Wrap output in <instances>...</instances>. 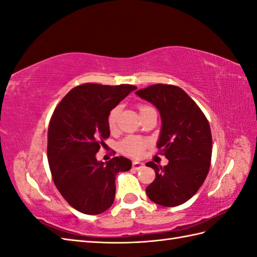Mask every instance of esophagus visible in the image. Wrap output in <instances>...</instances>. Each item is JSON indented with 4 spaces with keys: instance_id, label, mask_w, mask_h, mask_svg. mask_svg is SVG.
<instances>
[{
    "instance_id": "1",
    "label": "esophagus",
    "mask_w": 257,
    "mask_h": 257,
    "mask_svg": "<svg viewBox=\"0 0 257 257\" xmlns=\"http://www.w3.org/2000/svg\"><path fill=\"white\" fill-rule=\"evenodd\" d=\"M145 165L143 162H139V161H134L133 162V168L136 169V170H139V169L143 168Z\"/></svg>"
}]
</instances>
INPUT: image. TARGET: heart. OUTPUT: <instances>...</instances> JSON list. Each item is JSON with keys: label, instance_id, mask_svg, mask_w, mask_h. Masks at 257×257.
<instances>
[{"label": "heart", "instance_id": "obj_1", "mask_svg": "<svg viewBox=\"0 0 257 257\" xmlns=\"http://www.w3.org/2000/svg\"><path fill=\"white\" fill-rule=\"evenodd\" d=\"M149 108L151 107L146 106V105H140L138 109H139V112L143 113ZM120 111H121V107L116 106L111 109L110 112L108 114V119H107L108 127L112 133L116 132L118 129ZM147 146H148V140H146L141 137H137V136H129V137L124 138L121 143L119 144V150L121 154H123L127 157L139 158L143 156Z\"/></svg>", "mask_w": 257, "mask_h": 257}]
</instances>
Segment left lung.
Wrapping results in <instances>:
<instances>
[{"instance_id": "obj_1", "label": "left lung", "mask_w": 257, "mask_h": 257, "mask_svg": "<svg viewBox=\"0 0 257 257\" xmlns=\"http://www.w3.org/2000/svg\"><path fill=\"white\" fill-rule=\"evenodd\" d=\"M157 107L161 132L157 143L169 163L147 162L156 179L146 189L148 198L162 206H177L198 192L209 173L212 136L209 121L199 106L178 86L156 84L136 91Z\"/></svg>"}]
</instances>
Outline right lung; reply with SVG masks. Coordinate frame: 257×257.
<instances>
[{
    "label": "right lung",
    "instance_id": "1",
    "mask_svg": "<svg viewBox=\"0 0 257 257\" xmlns=\"http://www.w3.org/2000/svg\"><path fill=\"white\" fill-rule=\"evenodd\" d=\"M135 89L127 84H84L70 90L53 112L47 138L53 181L68 204L84 214L108 210L117 173L132 169L127 158L113 157L105 163L96 154L110 136L109 112Z\"/></svg>",
    "mask_w": 257,
    "mask_h": 257
}]
</instances>
